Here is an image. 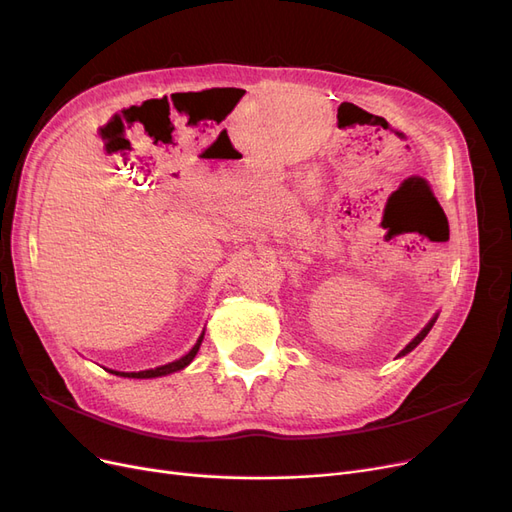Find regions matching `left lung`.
<instances>
[{
    "mask_svg": "<svg viewBox=\"0 0 512 512\" xmlns=\"http://www.w3.org/2000/svg\"><path fill=\"white\" fill-rule=\"evenodd\" d=\"M436 318H438V316H436ZM436 318H433V320H431V322L427 324V327H425V329H423L421 333H418V335H416V337L412 339V342H410V344H408V346H406L404 350H401V352H399V356H401V354H408L410 350H414V348H416L418 344H421V342H423V339H425V335H427V333L431 331V327H433V322H436Z\"/></svg>",
    "mask_w": 512,
    "mask_h": 512,
    "instance_id": "left-lung-1",
    "label": "left lung"
}]
</instances>
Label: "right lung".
<instances>
[{"label":"right lung","instance_id":"obj_1","mask_svg":"<svg viewBox=\"0 0 512 512\" xmlns=\"http://www.w3.org/2000/svg\"><path fill=\"white\" fill-rule=\"evenodd\" d=\"M200 342H203V335L198 337V342L194 344V348H192L188 354L181 356L179 361H173V363H168V365H162V367H156V369H145V371H130V374H126V371H111V374L123 376V378H158V376L173 374V371H179V369H183L185 365L192 363V359H194L198 348H200Z\"/></svg>","mask_w":512,"mask_h":512}]
</instances>
